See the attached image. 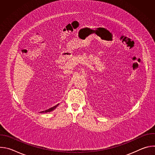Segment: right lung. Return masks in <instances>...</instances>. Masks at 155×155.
<instances>
[{"mask_svg": "<svg viewBox=\"0 0 155 155\" xmlns=\"http://www.w3.org/2000/svg\"><path fill=\"white\" fill-rule=\"evenodd\" d=\"M59 105V104H57L56 105H55V106H54V107H51L50 108H49V109H48V110H45V111H42V112H40V113H47V112H51V111H53V110H54L56 107H57V106Z\"/></svg>", "mask_w": 155, "mask_h": 155, "instance_id": "add662e5", "label": "right lung"}]
</instances>
